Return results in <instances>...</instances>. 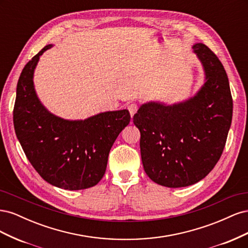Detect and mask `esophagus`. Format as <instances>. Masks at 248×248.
Here are the masks:
<instances>
[{"label":"esophagus","mask_w":248,"mask_h":248,"mask_svg":"<svg viewBox=\"0 0 248 248\" xmlns=\"http://www.w3.org/2000/svg\"><path fill=\"white\" fill-rule=\"evenodd\" d=\"M128 110L130 112V116L133 117L134 114H136V112L138 111V106L136 103H130L128 106Z\"/></svg>","instance_id":"obj_1"}]
</instances>
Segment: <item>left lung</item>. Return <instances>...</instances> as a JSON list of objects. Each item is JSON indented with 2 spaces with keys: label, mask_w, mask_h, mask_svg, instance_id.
Returning <instances> with one entry per match:
<instances>
[{
  "label": "left lung",
  "mask_w": 248,
  "mask_h": 248,
  "mask_svg": "<svg viewBox=\"0 0 248 248\" xmlns=\"http://www.w3.org/2000/svg\"><path fill=\"white\" fill-rule=\"evenodd\" d=\"M192 49L205 73L197 94L170 106L144 103L133 116L146 174L170 188L196 184L213 170L232 123V99L221 62L205 44Z\"/></svg>",
  "instance_id": "obj_1"
}]
</instances>
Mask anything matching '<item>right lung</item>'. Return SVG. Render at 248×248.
<instances>
[{
	"instance_id": "add662e5",
	"label": "right lung",
	"mask_w": 248,
	"mask_h": 248,
	"mask_svg": "<svg viewBox=\"0 0 248 248\" xmlns=\"http://www.w3.org/2000/svg\"><path fill=\"white\" fill-rule=\"evenodd\" d=\"M44 46L22 69L17 82L13 124L29 161L49 184L68 190L95 186L107 170L108 153L130 122L127 109L104 111L85 120H66L43 106L34 71Z\"/></svg>"
}]
</instances>
